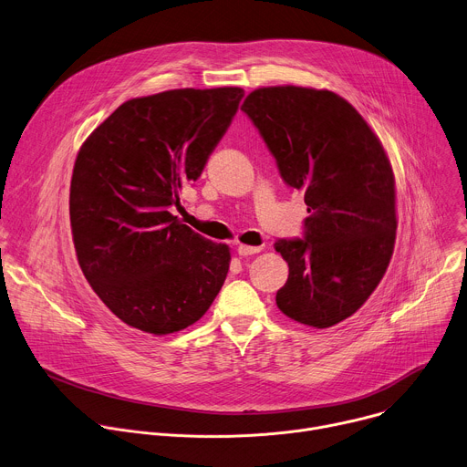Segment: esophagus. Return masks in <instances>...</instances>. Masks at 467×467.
Listing matches in <instances>:
<instances>
[{
	"label": "esophagus",
	"mask_w": 467,
	"mask_h": 467,
	"mask_svg": "<svg viewBox=\"0 0 467 467\" xmlns=\"http://www.w3.org/2000/svg\"><path fill=\"white\" fill-rule=\"evenodd\" d=\"M261 250H263V246H250V244H239L237 246L239 255H254V254H259Z\"/></svg>",
	"instance_id": "esophagus-1"
}]
</instances>
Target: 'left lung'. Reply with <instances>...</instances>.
Segmentation results:
<instances>
[{"instance_id": "8db88e82", "label": "left lung", "mask_w": 467, "mask_h": 467, "mask_svg": "<svg viewBox=\"0 0 467 467\" xmlns=\"http://www.w3.org/2000/svg\"><path fill=\"white\" fill-rule=\"evenodd\" d=\"M241 110L259 129L282 178L304 193L306 239L275 243L289 265L275 304L285 317L331 327L376 291L396 244V178L364 118L335 91L265 86Z\"/></svg>"}]
</instances>
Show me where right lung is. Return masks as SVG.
I'll return each instance as SVG.
<instances>
[{"mask_svg":"<svg viewBox=\"0 0 467 467\" xmlns=\"http://www.w3.org/2000/svg\"><path fill=\"white\" fill-rule=\"evenodd\" d=\"M243 96V88L223 86L129 99L78 149L69 185L77 259L93 293L134 329H185L224 284L228 244L169 208L201 176Z\"/></svg>","mask_w":467,"mask_h":467,"instance_id":"right-lung-1","label":"right lung"}]
</instances>
